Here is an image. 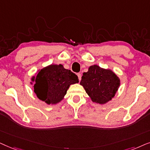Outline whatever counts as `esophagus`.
Returning <instances> with one entry per match:
<instances>
[{
    "label": "esophagus",
    "instance_id": "1",
    "mask_svg": "<svg viewBox=\"0 0 150 150\" xmlns=\"http://www.w3.org/2000/svg\"><path fill=\"white\" fill-rule=\"evenodd\" d=\"M77 77H78L79 80L80 81L81 79V73H77Z\"/></svg>",
    "mask_w": 150,
    "mask_h": 150
}]
</instances>
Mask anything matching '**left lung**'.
I'll list each match as a JSON object with an SVG mask.
<instances>
[{
    "label": "left lung",
    "mask_w": 150,
    "mask_h": 150,
    "mask_svg": "<svg viewBox=\"0 0 150 150\" xmlns=\"http://www.w3.org/2000/svg\"><path fill=\"white\" fill-rule=\"evenodd\" d=\"M80 84L84 88L92 101L103 104L115 96L120 81L110 70L93 65L89 67L88 71L83 73Z\"/></svg>",
    "instance_id": "1"
}]
</instances>
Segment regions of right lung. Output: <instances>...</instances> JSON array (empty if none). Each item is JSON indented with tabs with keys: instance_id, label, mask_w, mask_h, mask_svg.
Returning <instances> with one entry per match:
<instances>
[{
	"instance_id": "obj_1",
	"label": "right lung",
	"mask_w": 150,
	"mask_h": 150,
	"mask_svg": "<svg viewBox=\"0 0 150 150\" xmlns=\"http://www.w3.org/2000/svg\"><path fill=\"white\" fill-rule=\"evenodd\" d=\"M34 80V92L40 100L55 104L67 94L71 84L78 83V77L62 65H50L38 73Z\"/></svg>"
}]
</instances>
